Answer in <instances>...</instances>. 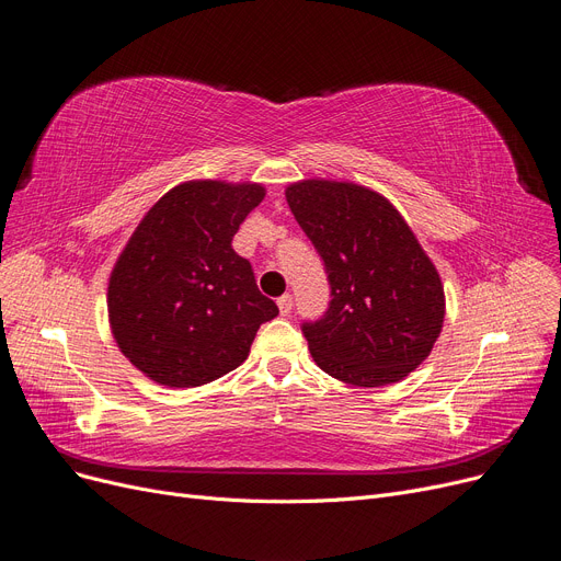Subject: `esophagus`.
Listing matches in <instances>:
<instances>
[{
  "mask_svg": "<svg viewBox=\"0 0 561 561\" xmlns=\"http://www.w3.org/2000/svg\"><path fill=\"white\" fill-rule=\"evenodd\" d=\"M277 305H279L282 317H288V314H291V309H294V298L288 296V294H284L282 298H277Z\"/></svg>",
  "mask_w": 561,
  "mask_h": 561,
  "instance_id": "1",
  "label": "esophagus"
}]
</instances>
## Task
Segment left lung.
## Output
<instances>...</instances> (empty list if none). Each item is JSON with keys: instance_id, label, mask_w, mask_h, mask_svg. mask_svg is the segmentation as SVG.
Returning a JSON list of instances; mask_svg holds the SVG:
<instances>
[{"instance_id": "1", "label": "left lung", "mask_w": 561, "mask_h": 561, "mask_svg": "<svg viewBox=\"0 0 561 561\" xmlns=\"http://www.w3.org/2000/svg\"><path fill=\"white\" fill-rule=\"evenodd\" d=\"M286 201L330 284L323 317L300 325L314 363L363 388L404 379L430 356L446 312L416 236L383 196L351 182H296Z\"/></svg>"}]
</instances>
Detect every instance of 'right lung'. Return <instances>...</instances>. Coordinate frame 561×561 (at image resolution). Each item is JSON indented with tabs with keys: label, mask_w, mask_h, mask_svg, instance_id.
Segmentation results:
<instances>
[{
	"label": "right lung",
	"mask_w": 561,
	"mask_h": 561,
	"mask_svg": "<svg viewBox=\"0 0 561 561\" xmlns=\"http://www.w3.org/2000/svg\"><path fill=\"white\" fill-rule=\"evenodd\" d=\"M261 184L184 182L142 217L108 284L113 337L152 381L194 388L249 356L279 314L238 256L233 236L263 201Z\"/></svg>",
	"instance_id": "right-lung-1"
}]
</instances>
